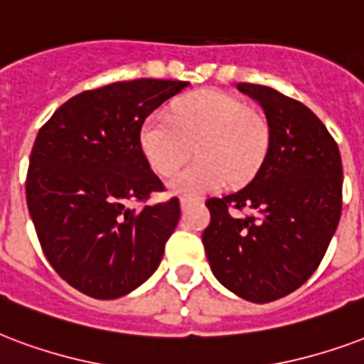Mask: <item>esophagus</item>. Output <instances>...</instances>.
<instances>
[{
    "mask_svg": "<svg viewBox=\"0 0 364 364\" xmlns=\"http://www.w3.org/2000/svg\"><path fill=\"white\" fill-rule=\"evenodd\" d=\"M190 205H191V199H188V197H182V199H180V207H182V210H186Z\"/></svg>",
    "mask_w": 364,
    "mask_h": 364,
    "instance_id": "obj_1",
    "label": "esophagus"
}]
</instances>
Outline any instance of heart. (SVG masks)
Here are the masks:
<instances>
[{"label": "heart", "instance_id": "heart-1", "mask_svg": "<svg viewBox=\"0 0 364 364\" xmlns=\"http://www.w3.org/2000/svg\"><path fill=\"white\" fill-rule=\"evenodd\" d=\"M197 159L168 180L180 196H199L230 182L237 186L258 173L269 148L264 115L239 98L201 91L182 98L165 114H151L140 129V148L156 173L167 176L191 154Z\"/></svg>", "mask_w": 364, "mask_h": 364}]
</instances>
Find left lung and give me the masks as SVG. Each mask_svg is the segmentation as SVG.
Returning a JSON list of instances; mask_svg holds the SVG:
<instances>
[{
	"mask_svg": "<svg viewBox=\"0 0 364 364\" xmlns=\"http://www.w3.org/2000/svg\"><path fill=\"white\" fill-rule=\"evenodd\" d=\"M237 89L264 109L269 148L249 184L208 199L203 245L214 277L228 290L266 304L302 287L323 260L342 214V159L308 106L272 87ZM230 206L253 214L232 217Z\"/></svg>",
	"mask_w": 364,
	"mask_h": 364,
	"instance_id": "obj_1",
	"label": "left lung"
}]
</instances>
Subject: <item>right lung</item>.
<instances>
[{
    "label": "right lung",
    "instance_id": "obj_1",
    "mask_svg": "<svg viewBox=\"0 0 364 364\" xmlns=\"http://www.w3.org/2000/svg\"><path fill=\"white\" fill-rule=\"evenodd\" d=\"M188 85L117 81L75 95L39 129L26 178L28 210L50 266L87 296H125L159 267L180 201L129 207L163 190L140 148V129Z\"/></svg>",
    "mask_w": 364,
    "mask_h": 364
}]
</instances>
